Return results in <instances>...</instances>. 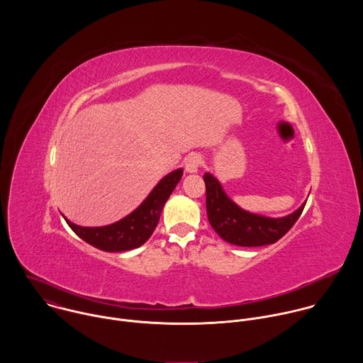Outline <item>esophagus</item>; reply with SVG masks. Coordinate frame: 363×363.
I'll use <instances>...</instances> for the list:
<instances>
[{
	"instance_id": "esophagus-1",
	"label": "esophagus",
	"mask_w": 363,
	"mask_h": 363,
	"mask_svg": "<svg viewBox=\"0 0 363 363\" xmlns=\"http://www.w3.org/2000/svg\"><path fill=\"white\" fill-rule=\"evenodd\" d=\"M201 164H202L201 157H198V155H191V157L185 160V171L189 174H195L198 172Z\"/></svg>"
}]
</instances>
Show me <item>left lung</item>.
I'll return each mask as SVG.
<instances>
[{
    "instance_id": "8db88e82",
    "label": "left lung",
    "mask_w": 363,
    "mask_h": 363,
    "mask_svg": "<svg viewBox=\"0 0 363 363\" xmlns=\"http://www.w3.org/2000/svg\"><path fill=\"white\" fill-rule=\"evenodd\" d=\"M206 188V216L216 233L230 244L262 247L279 241L298 220L306 201L286 217H266L242 210L210 172L203 175Z\"/></svg>"
}]
</instances>
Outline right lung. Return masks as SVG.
Returning <instances> with one entry per match:
<instances>
[{
  "label": "right lung",
  "mask_w": 363,
  "mask_h": 363,
  "mask_svg": "<svg viewBox=\"0 0 363 363\" xmlns=\"http://www.w3.org/2000/svg\"><path fill=\"white\" fill-rule=\"evenodd\" d=\"M184 174L182 168H178L164 177L143 202L125 218L103 227H80L69 221L65 216L69 227L87 244L109 252L128 251L140 247L152 235L153 230L160 223V217L165 202L181 181Z\"/></svg>",
  "instance_id": "add662e5"
}]
</instances>
